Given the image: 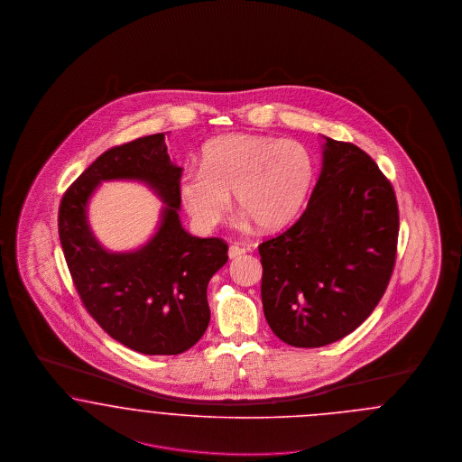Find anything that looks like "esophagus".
<instances>
[{"label": "esophagus", "instance_id": "obj_1", "mask_svg": "<svg viewBox=\"0 0 462 462\" xmlns=\"http://www.w3.org/2000/svg\"><path fill=\"white\" fill-rule=\"evenodd\" d=\"M245 252H246V248H245V246H240V245H231V246H229L227 255H229V259H238L241 255H245Z\"/></svg>", "mask_w": 462, "mask_h": 462}]
</instances>
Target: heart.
Returning <instances> with one entry per match:
<instances>
[{"label":"heart","mask_w":462,"mask_h":462,"mask_svg":"<svg viewBox=\"0 0 462 462\" xmlns=\"http://www.w3.org/2000/svg\"><path fill=\"white\" fill-rule=\"evenodd\" d=\"M314 176V157L300 141L236 133L203 146L200 169L180 176V195L201 229H214L226 219L235 193L248 219L274 231L300 214Z\"/></svg>","instance_id":"obj_1"}]
</instances>
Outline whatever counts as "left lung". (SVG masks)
<instances>
[{"label": "left lung", "instance_id": "left-lung-1", "mask_svg": "<svg viewBox=\"0 0 462 462\" xmlns=\"http://www.w3.org/2000/svg\"><path fill=\"white\" fill-rule=\"evenodd\" d=\"M322 171L300 219L259 245L262 305L280 340L301 348L350 335L382 300L399 240L390 180L359 146L324 136Z\"/></svg>", "mask_w": 462, "mask_h": 462}]
</instances>
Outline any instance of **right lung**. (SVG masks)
<instances>
[{"mask_svg":"<svg viewBox=\"0 0 462 462\" xmlns=\"http://www.w3.org/2000/svg\"><path fill=\"white\" fill-rule=\"evenodd\" d=\"M163 133L101 153L61 197L59 236L72 282L91 318L114 340L146 356H178L210 321L207 284L227 262V243L180 226L182 169ZM146 181L166 203L160 231L140 251L106 253L92 236L85 205L101 180Z\"/></svg>","mask_w":462,"mask_h":462,"instance_id":"add662e5","label":"right lung"}]
</instances>
